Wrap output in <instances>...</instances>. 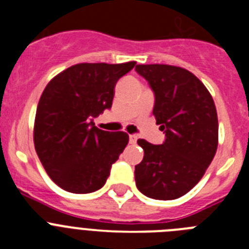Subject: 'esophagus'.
Instances as JSON below:
<instances>
[{"instance_id":"esophagus-1","label":"esophagus","mask_w":249,"mask_h":249,"mask_svg":"<svg viewBox=\"0 0 249 249\" xmlns=\"http://www.w3.org/2000/svg\"><path fill=\"white\" fill-rule=\"evenodd\" d=\"M137 142V136L136 135H129V143L135 144Z\"/></svg>"}]
</instances>
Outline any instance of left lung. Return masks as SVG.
<instances>
[{"label": "left lung", "mask_w": 249, "mask_h": 249, "mask_svg": "<svg viewBox=\"0 0 249 249\" xmlns=\"http://www.w3.org/2000/svg\"><path fill=\"white\" fill-rule=\"evenodd\" d=\"M155 93L153 114L166 140L152 144L138 140L143 160L135 167L136 186L153 199L169 201L201 181L218 146V118L206 86L182 67L137 65Z\"/></svg>", "instance_id": "left-lung-1"}]
</instances>
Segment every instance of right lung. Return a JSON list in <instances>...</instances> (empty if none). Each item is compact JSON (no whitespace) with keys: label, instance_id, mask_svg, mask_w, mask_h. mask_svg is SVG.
I'll use <instances>...</instances> for the list:
<instances>
[{"label":"right lung","instance_id":"add662e5","mask_svg":"<svg viewBox=\"0 0 249 249\" xmlns=\"http://www.w3.org/2000/svg\"><path fill=\"white\" fill-rule=\"evenodd\" d=\"M135 65L78 63L46 86L35 118V148L62 190L91 193L105 186L129 138L124 132L97 128L92 118L111 108L114 86Z\"/></svg>","mask_w":249,"mask_h":249}]
</instances>
